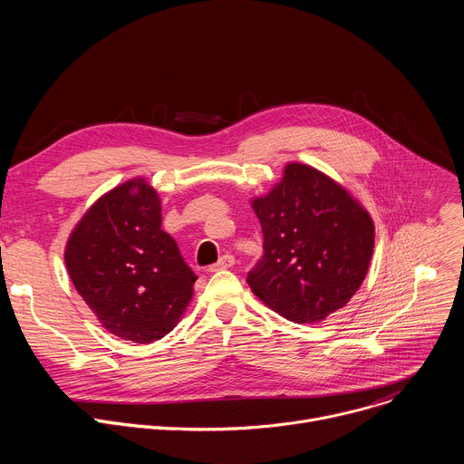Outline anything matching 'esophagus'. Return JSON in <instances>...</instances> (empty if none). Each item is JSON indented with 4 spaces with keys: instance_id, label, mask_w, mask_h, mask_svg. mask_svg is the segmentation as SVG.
I'll use <instances>...</instances> for the list:
<instances>
[{
    "instance_id": "1",
    "label": "esophagus",
    "mask_w": 464,
    "mask_h": 464,
    "mask_svg": "<svg viewBox=\"0 0 464 464\" xmlns=\"http://www.w3.org/2000/svg\"><path fill=\"white\" fill-rule=\"evenodd\" d=\"M235 264V256L233 255H224L217 264H211L209 272H220V270H227Z\"/></svg>"
}]
</instances>
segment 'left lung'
Wrapping results in <instances>:
<instances>
[{"instance_id": "1", "label": "left lung", "mask_w": 464, "mask_h": 464, "mask_svg": "<svg viewBox=\"0 0 464 464\" xmlns=\"http://www.w3.org/2000/svg\"><path fill=\"white\" fill-rule=\"evenodd\" d=\"M251 208L264 255L247 285L264 304L294 323H319L353 299L371 264L374 222L342 183L292 161Z\"/></svg>"}]
</instances>
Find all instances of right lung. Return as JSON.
Instances as JSON below:
<instances>
[{
    "label": "right lung",
    "instance_id": "right-lung-1",
    "mask_svg": "<svg viewBox=\"0 0 464 464\" xmlns=\"http://www.w3.org/2000/svg\"><path fill=\"white\" fill-rule=\"evenodd\" d=\"M73 286L110 334L152 343L188 306L196 276L161 229V200L145 178L128 179L84 213L63 251Z\"/></svg>",
    "mask_w": 464,
    "mask_h": 464
}]
</instances>
